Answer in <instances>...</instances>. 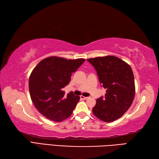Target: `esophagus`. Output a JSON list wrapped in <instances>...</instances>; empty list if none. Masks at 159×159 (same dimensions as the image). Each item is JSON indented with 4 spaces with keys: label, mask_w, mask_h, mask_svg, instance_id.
<instances>
[{
    "label": "esophagus",
    "mask_w": 159,
    "mask_h": 159,
    "mask_svg": "<svg viewBox=\"0 0 159 159\" xmlns=\"http://www.w3.org/2000/svg\"><path fill=\"white\" fill-rule=\"evenodd\" d=\"M80 98L83 99V100H87L89 98V97H85L84 96H80Z\"/></svg>",
    "instance_id": "esophagus-1"
}]
</instances>
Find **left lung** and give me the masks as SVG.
I'll return each mask as SVG.
<instances>
[{"mask_svg": "<svg viewBox=\"0 0 159 159\" xmlns=\"http://www.w3.org/2000/svg\"><path fill=\"white\" fill-rule=\"evenodd\" d=\"M97 71L99 81L106 93L96 100L92 112L105 122L119 119L130 107L135 95L133 70L117 57L107 55L88 59Z\"/></svg>", "mask_w": 159, "mask_h": 159, "instance_id": "obj_1", "label": "left lung"}]
</instances>
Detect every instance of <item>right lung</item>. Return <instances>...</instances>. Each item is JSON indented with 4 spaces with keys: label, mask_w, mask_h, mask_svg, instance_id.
Returning a JSON list of instances; mask_svg holds the SVG:
<instances>
[{
    "label": "right lung",
    "mask_w": 159,
    "mask_h": 159,
    "mask_svg": "<svg viewBox=\"0 0 159 159\" xmlns=\"http://www.w3.org/2000/svg\"><path fill=\"white\" fill-rule=\"evenodd\" d=\"M85 61L52 56L42 60L33 70L29 81L30 96L36 109L47 119L59 122L72 115L80 96L72 92L66 96L63 89Z\"/></svg>",
    "instance_id": "obj_1"
}]
</instances>
